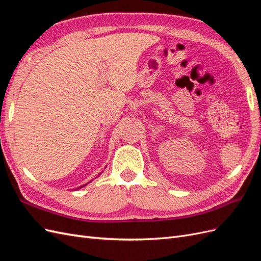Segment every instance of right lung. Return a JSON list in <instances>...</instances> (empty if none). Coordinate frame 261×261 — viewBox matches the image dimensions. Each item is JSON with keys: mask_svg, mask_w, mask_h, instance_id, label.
<instances>
[{"mask_svg": "<svg viewBox=\"0 0 261 261\" xmlns=\"http://www.w3.org/2000/svg\"><path fill=\"white\" fill-rule=\"evenodd\" d=\"M100 174H101V173H100ZM87 184H88V183H87ZM87 184H85V185H83V186H81V187H80V188H82V187H84V186H86V185H87Z\"/></svg>", "mask_w": 261, "mask_h": 261, "instance_id": "add662e5", "label": "right lung"}]
</instances>
